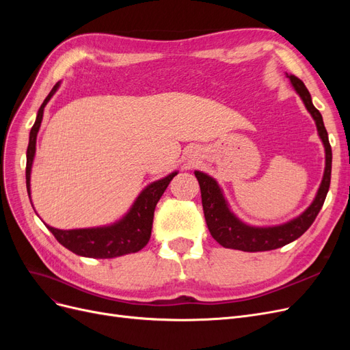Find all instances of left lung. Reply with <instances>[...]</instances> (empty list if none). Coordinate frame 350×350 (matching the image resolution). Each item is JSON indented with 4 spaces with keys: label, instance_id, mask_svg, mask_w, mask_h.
<instances>
[{
    "label": "left lung",
    "instance_id": "obj_1",
    "mask_svg": "<svg viewBox=\"0 0 350 350\" xmlns=\"http://www.w3.org/2000/svg\"><path fill=\"white\" fill-rule=\"evenodd\" d=\"M286 77L291 80L292 88L299 94L306 111H308L315 121L317 131H319L320 139L324 146L325 152V167L324 175L319 191L315 194L312 203L305 211L286 224L276 226H251L243 224V221L235 216L234 211L230 210L228 201L221 191L220 185L215 178L210 175L196 171L194 175L198 179L200 189H201V203H203L206 224L213 237L221 247L241 250L247 252H257V251H270L280 247H284L286 243H291L295 239H298L302 234H305L317 215L324 204L325 196L330 188L332 179V146L328 143V134L323 122V116L320 111L312 105L311 94L308 89L305 88L302 80L286 74Z\"/></svg>",
    "mask_w": 350,
    "mask_h": 350
}]
</instances>
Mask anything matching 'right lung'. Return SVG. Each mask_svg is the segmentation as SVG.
<instances>
[{
    "mask_svg": "<svg viewBox=\"0 0 350 350\" xmlns=\"http://www.w3.org/2000/svg\"><path fill=\"white\" fill-rule=\"evenodd\" d=\"M59 81L55 84L54 89L49 92L44 103L36 115V121L31 126L29 134V146H27V162H26V187L27 194L30 197V174L33 166L35 153H36V137L40 129L42 118H44V109L46 103L54 96L59 88ZM178 172H172L162 179L147 185L143 191L134 200L130 210L120 219L111 225L96 226V228H83V229H68L62 230L48 226L52 235L62 247H66L71 252L81 257L89 258H115L140 251L147 245V242L152 235L153 216L157 201L161 200L169 183ZM31 203V201H30ZM33 207V204H31Z\"/></svg>",
    "mask_w": 350,
    "mask_h": 350,
    "instance_id": "right-lung-1",
    "label": "right lung"
}]
</instances>
